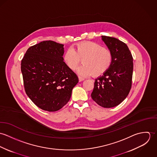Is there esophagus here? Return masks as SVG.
I'll use <instances>...</instances> for the list:
<instances>
[{
  "label": "esophagus",
  "instance_id": "obj_1",
  "mask_svg": "<svg viewBox=\"0 0 157 157\" xmlns=\"http://www.w3.org/2000/svg\"><path fill=\"white\" fill-rule=\"evenodd\" d=\"M78 80H79V82H82L85 80V78L81 76H78Z\"/></svg>",
  "mask_w": 157,
  "mask_h": 157
}]
</instances>
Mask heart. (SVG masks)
Listing matches in <instances>:
<instances>
[{"label": "heart", "mask_w": 157, "mask_h": 157, "mask_svg": "<svg viewBox=\"0 0 157 157\" xmlns=\"http://www.w3.org/2000/svg\"><path fill=\"white\" fill-rule=\"evenodd\" d=\"M82 59L83 65L77 69L78 74L99 77L111 67L113 61L112 52L94 42H82L67 50L63 56L65 65L74 70Z\"/></svg>", "instance_id": "1"}]
</instances>
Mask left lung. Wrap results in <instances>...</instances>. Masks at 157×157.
Returning <instances> with one entry per match:
<instances>
[{
  "instance_id": "obj_1",
  "label": "left lung",
  "mask_w": 157,
  "mask_h": 157,
  "mask_svg": "<svg viewBox=\"0 0 157 157\" xmlns=\"http://www.w3.org/2000/svg\"><path fill=\"white\" fill-rule=\"evenodd\" d=\"M102 40L112 52L113 61L110 68L95 79L91 94L92 100L106 108L115 107L128 96L132 86L133 57L126 44L109 36Z\"/></svg>"
}]
</instances>
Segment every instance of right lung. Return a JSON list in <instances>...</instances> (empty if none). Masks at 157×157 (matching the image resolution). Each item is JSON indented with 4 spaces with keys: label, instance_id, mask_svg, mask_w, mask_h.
Instances as JSON below:
<instances>
[{
    "label": "right lung",
    "instance_id": "add662e5",
    "mask_svg": "<svg viewBox=\"0 0 157 157\" xmlns=\"http://www.w3.org/2000/svg\"><path fill=\"white\" fill-rule=\"evenodd\" d=\"M63 45L52 40L30 46L21 61L26 94L39 108L60 109L69 101L77 75L63 62Z\"/></svg>",
    "mask_w": 157,
    "mask_h": 157
}]
</instances>
